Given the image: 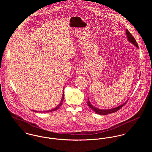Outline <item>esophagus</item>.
<instances>
[{
    "label": "esophagus",
    "instance_id": "34e87169",
    "mask_svg": "<svg viewBox=\"0 0 152 152\" xmlns=\"http://www.w3.org/2000/svg\"><path fill=\"white\" fill-rule=\"evenodd\" d=\"M84 72H85V70H84V68H83V66H79L77 67V70H76V72L78 74H82Z\"/></svg>",
    "mask_w": 152,
    "mask_h": 152
}]
</instances>
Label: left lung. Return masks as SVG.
<instances>
[{"label":"left lung","instance_id":"1","mask_svg":"<svg viewBox=\"0 0 152 152\" xmlns=\"http://www.w3.org/2000/svg\"><path fill=\"white\" fill-rule=\"evenodd\" d=\"M126 37L128 40L129 42H130V43L132 44H133L134 46H136V47H137L139 48V46H138V44L137 43L136 40L134 39V38L133 37V36L130 33V32L129 31V30L128 29L126 30ZM128 100H127L125 103H124L123 104H122L120 106H118L116 108H114L109 109H101L97 108L96 107H94L90 102V101H89V98L88 99V102H87V104H88V107L92 109L97 114H99V115H107V114H110V113H114V112H117L118 110H119L120 109L122 108L125 105V104L128 102Z\"/></svg>","mask_w":152,"mask_h":152}]
</instances>
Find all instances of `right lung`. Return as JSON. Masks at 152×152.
<instances>
[{
  "instance_id": "1",
  "label": "right lung",
  "mask_w": 152,
  "mask_h": 152,
  "mask_svg": "<svg viewBox=\"0 0 152 152\" xmlns=\"http://www.w3.org/2000/svg\"><path fill=\"white\" fill-rule=\"evenodd\" d=\"M64 93L63 94V96H62V99H61V102H60V104L57 106V107H56V108H54L53 109H51V110H46V111H37V110H32L33 112H52V111H55V110H57L59 108L61 105H62V104H63V100H64Z\"/></svg>"
}]
</instances>
